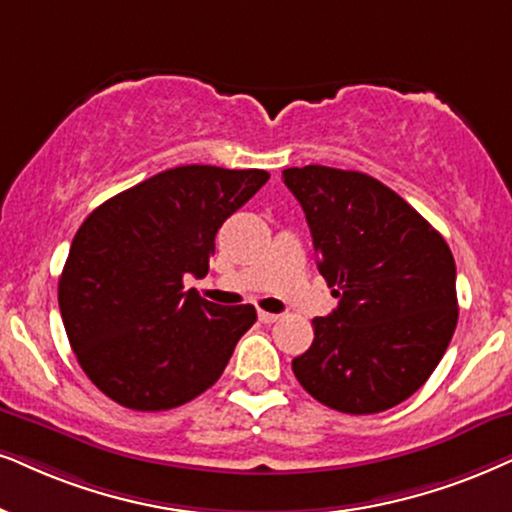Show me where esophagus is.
Masks as SVG:
<instances>
[{
	"label": "esophagus",
	"mask_w": 512,
	"mask_h": 512,
	"mask_svg": "<svg viewBox=\"0 0 512 512\" xmlns=\"http://www.w3.org/2000/svg\"><path fill=\"white\" fill-rule=\"evenodd\" d=\"M257 316H260V321H262V323H274V321H278V319H281V316H278V314H271V312H262V309H260V312H257Z\"/></svg>",
	"instance_id": "esophagus-1"
}]
</instances>
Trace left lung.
<instances>
[{"label":"left lung","instance_id":"left-lung-1","mask_svg":"<svg viewBox=\"0 0 512 512\" xmlns=\"http://www.w3.org/2000/svg\"><path fill=\"white\" fill-rule=\"evenodd\" d=\"M338 309L316 316L293 373L316 401L366 416L423 387L458 321L456 262L428 219L364 172L283 170Z\"/></svg>","mask_w":512,"mask_h":512}]
</instances>
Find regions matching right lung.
Returning <instances> with one entry per match:
<instances>
[{
  "instance_id": "obj_1",
  "label": "right lung",
  "mask_w": 512,
  "mask_h": 512,
  "mask_svg": "<svg viewBox=\"0 0 512 512\" xmlns=\"http://www.w3.org/2000/svg\"><path fill=\"white\" fill-rule=\"evenodd\" d=\"M267 179L264 170L181 165L84 219L58 307L82 371L106 397L167 411L217 383L257 312L203 300L184 290V276L208 274L219 226Z\"/></svg>"
}]
</instances>
